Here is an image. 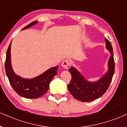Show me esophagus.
<instances>
[{
	"label": "esophagus",
	"instance_id": "34e87169",
	"mask_svg": "<svg viewBox=\"0 0 127 127\" xmlns=\"http://www.w3.org/2000/svg\"><path fill=\"white\" fill-rule=\"evenodd\" d=\"M62 65L63 68H64L65 69H68L70 67V63L68 60L63 61V62L62 63Z\"/></svg>",
	"mask_w": 127,
	"mask_h": 127
}]
</instances>
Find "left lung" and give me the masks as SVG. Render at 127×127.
Masks as SVG:
<instances>
[{
	"mask_svg": "<svg viewBox=\"0 0 127 127\" xmlns=\"http://www.w3.org/2000/svg\"><path fill=\"white\" fill-rule=\"evenodd\" d=\"M105 47L111 56L108 62V70L98 80L91 82L88 81L75 67L68 69L71 75L70 84L67 85L68 91L75 98L80 101L90 102L103 95L108 89L115 71V63L111 43L105 38Z\"/></svg>",
	"mask_w": 127,
	"mask_h": 127,
	"instance_id": "8db88e82",
	"label": "left lung"
}]
</instances>
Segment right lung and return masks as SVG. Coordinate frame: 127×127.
Masks as SVG:
<instances>
[{"label":"right lung","mask_w":127,"mask_h":127,"mask_svg":"<svg viewBox=\"0 0 127 127\" xmlns=\"http://www.w3.org/2000/svg\"><path fill=\"white\" fill-rule=\"evenodd\" d=\"M38 23L34 21L25 27L22 30L33 26ZM11 43L9 44L5 61V70L11 86L19 95L26 98H37L46 93L49 89V84L57 74L59 66L52 67L46 71L33 78L21 77L14 73L11 64Z\"/></svg>","instance_id":"right-lung-1"}]
</instances>
